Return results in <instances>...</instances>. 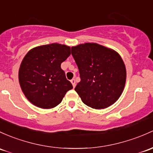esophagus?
Here are the masks:
<instances>
[{
	"instance_id": "esophagus-1",
	"label": "esophagus",
	"mask_w": 153,
	"mask_h": 153,
	"mask_svg": "<svg viewBox=\"0 0 153 153\" xmlns=\"http://www.w3.org/2000/svg\"><path fill=\"white\" fill-rule=\"evenodd\" d=\"M70 81H71L72 86H73V87H75V79H72Z\"/></svg>"
}]
</instances>
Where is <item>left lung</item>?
<instances>
[{
  "mask_svg": "<svg viewBox=\"0 0 153 153\" xmlns=\"http://www.w3.org/2000/svg\"><path fill=\"white\" fill-rule=\"evenodd\" d=\"M81 81L75 90L84 104L102 109L114 104L125 87L126 69L117 52L96 43L71 48Z\"/></svg>",
  "mask_w": 153,
  "mask_h": 153,
  "instance_id": "left-lung-1",
  "label": "left lung"
}]
</instances>
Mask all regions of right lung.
I'll list each match as a JSON object with an SVG mask.
<instances>
[{
	"mask_svg": "<svg viewBox=\"0 0 153 153\" xmlns=\"http://www.w3.org/2000/svg\"><path fill=\"white\" fill-rule=\"evenodd\" d=\"M70 54L69 46L53 43L33 48L25 55L19 70V82L31 103L52 108L72 89L61 68V64Z\"/></svg>",
	"mask_w": 153,
	"mask_h": 153,
	"instance_id": "right-lung-1",
	"label": "right lung"
}]
</instances>
